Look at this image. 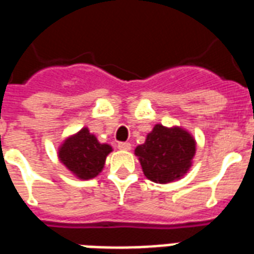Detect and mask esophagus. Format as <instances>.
I'll return each instance as SVG.
<instances>
[{
  "label": "esophagus",
  "instance_id": "1",
  "mask_svg": "<svg viewBox=\"0 0 254 254\" xmlns=\"http://www.w3.org/2000/svg\"><path fill=\"white\" fill-rule=\"evenodd\" d=\"M120 150H130L131 145L129 142H119Z\"/></svg>",
  "mask_w": 254,
  "mask_h": 254
}]
</instances>
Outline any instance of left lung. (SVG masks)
I'll return each mask as SVG.
<instances>
[{"mask_svg": "<svg viewBox=\"0 0 254 254\" xmlns=\"http://www.w3.org/2000/svg\"><path fill=\"white\" fill-rule=\"evenodd\" d=\"M142 172L153 183L168 184L183 179L196 154V141L180 127L154 125L146 140L134 150Z\"/></svg>", "mask_w": 254, "mask_h": 254, "instance_id": "left-lung-1", "label": "left lung"}]
</instances>
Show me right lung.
<instances>
[{"instance_id":"1","label":"right lung","mask_w":254,"mask_h":254,"mask_svg":"<svg viewBox=\"0 0 254 254\" xmlns=\"http://www.w3.org/2000/svg\"><path fill=\"white\" fill-rule=\"evenodd\" d=\"M110 152V145L101 144L88 127H82L61 144L58 158L75 177L90 180L101 173Z\"/></svg>"}]
</instances>
